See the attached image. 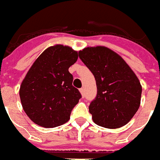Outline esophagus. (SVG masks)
Returning <instances> with one entry per match:
<instances>
[{
    "label": "esophagus",
    "mask_w": 160,
    "mask_h": 160,
    "mask_svg": "<svg viewBox=\"0 0 160 160\" xmlns=\"http://www.w3.org/2000/svg\"><path fill=\"white\" fill-rule=\"evenodd\" d=\"M80 93H81V94L84 97V95H85V93H84V88H80Z\"/></svg>",
    "instance_id": "esophagus-1"
}]
</instances>
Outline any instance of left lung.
Segmentation results:
<instances>
[{
  "instance_id": "8db88e82",
  "label": "left lung",
  "mask_w": 160,
  "mask_h": 160,
  "mask_svg": "<svg viewBox=\"0 0 160 160\" xmlns=\"http://www.w3.org/2000/svg\"><path fill=\"white\" fill-rule=\"evenodd\" d=\"M78 55L96 81L97 94L88 107L93 121L108 129L125 125L141 104L139 79L121 56L106 47L85 48Z\"/></svg>"
}]
</instances>
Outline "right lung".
Listing matches in <instances>:
<instances>
[{"label": "right lung", "mask_w": 160, "mask_h": 160, "mask_svg": "<svg viewBox=\"0 0 160 160\" xmlns=\"http://www.w3.org/2000/svg\"><path fill=\"white\" fill-rule=\"evenodd\" d=\"M72 48H48L33 63L19 89L23 109L34 123L44 128L66 123L81 94L73 87L69 67L78 60Z\"/></svg>", "instance_id": "obj_1"}]
</instances>
